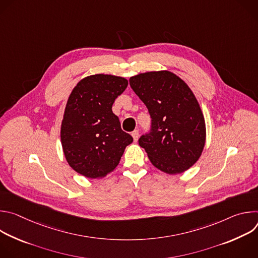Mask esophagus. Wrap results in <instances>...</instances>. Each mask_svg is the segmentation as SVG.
Segmentation results:
<instances>
[{
  "label": "esophagus",
  "instance_id": "1",
  "mask_svg": "<svg viewBox=\"0 0 258 258\" xmlns=\"http://www.w3.org/2000/svg\"><path fill=\"white\" fill-rule=\"evenodd\" d=\"M132 136H133V138H134V141L137 142L138 139H139V131H134V132L132 133Z\"/></svg>",
  "mask_w": 258,
  "mask_h": 258
}]
</instances>
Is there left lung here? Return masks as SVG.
Returning a JSON list of instances; mask_svg holds the SVG:
<instances>
[{
    "instance_id": "obj_1",
    "label": "left lung",
    "mask_w": 258,
    "mask_h": 258,
    "mask_svg": "<svg viewBox=\"0 0 258 258\" xmlns=\"http://www.w3.org/2000/svg\"><path fill=\"white\" fill-rule=\"evenodd\" d=\"M137 96L148 108L151 128L139 139L152 164L169 173L189 169L205 145V121L191 89L166 70L140 73L130 79Z\"/></svg>"
}]
</instances>
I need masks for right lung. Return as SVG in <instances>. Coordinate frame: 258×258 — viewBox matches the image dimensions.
I'll return each instance as SVG.
<instances>
[{"instance_id":"obj_1","label":"right lung","mask_w":258,"mask_h":258,"mask_svg":"<svg viewBox=\"0 0 258 258\" xmlns=\"http://www.w3.org/2000/svg\"><path fill=\"white\" fill-rule=\"evenodd\" d=\"M127 85L120 77L95 75L72 90L61 124V143L68 164L80 174L98 178L111 172L133 142L112 112L115 99Z\"/></svg>"}]
</instances>
